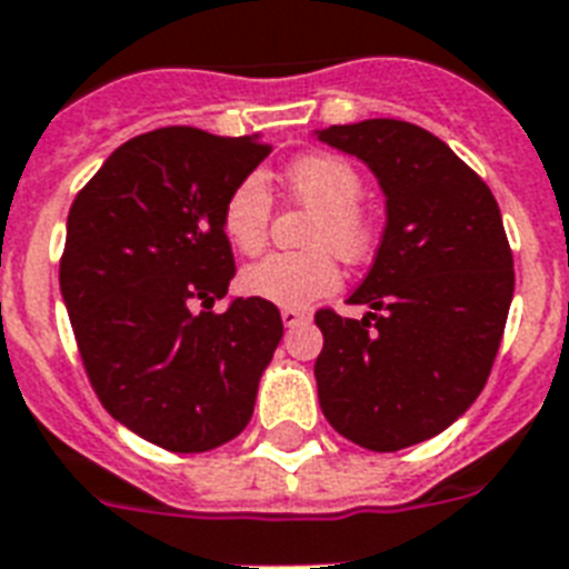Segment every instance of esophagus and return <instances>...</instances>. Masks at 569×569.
Returning <instances> with one entry per match:
<instances>
[{"mask_svg": "<svg viewBox=\"0 0 569 569\" xmlns=\"http://www.w3.org/2000/svg\"><path fill=\"white\" fill-rule=\"evenodd\" d=\"M281 320H284V326H299V322L308 320V313L299 311V308H281Z\"/></svg>", "mask_w": 569, "mask_h": 569, "instance_id": "1", "label": "esophagus"}]
</instances>
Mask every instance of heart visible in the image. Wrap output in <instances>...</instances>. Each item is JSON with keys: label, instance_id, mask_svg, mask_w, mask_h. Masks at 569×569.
Returning a JSON list of instances; mask_svg holds the SVG:
<instances>
[{"label": "heart", "instance_id": "heart-1", "mask_svg": "<svg viewBox=\"0 0 569 569\" xmlns=\"http://www.w3.org/2000/svg\"><path fill=\"white\" fill-rule=\"evenodd\" d=\"M284 184L299 202L317 211L308 229V252H276L252 263L240 276L249 297L281 308H306L313 299L338 290L340 270L329 249L358 261L372 247V222L361 208L363 179L347 158L311 152L284 167ZM270 190L258 176H249L231 190L222 206V231L231 247L256 256L267 243Z\"/></svg>", "mask_w": 569, "mask_h": 569}]
</instances>
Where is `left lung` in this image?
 <instances>
[{
    "mask_svg": "<svg viewBox=\"0 0 569 569\" xmlns=\"http://www.w3.org/2000/svg\"><path fill=\"white\" fill-rule=\"evenodd\" d=\"M313 138L367 163L388 213L349 297L370 311L313 317L320 408L358 447L397 452L449 429L481 393L515 299V258L490 188L431 131L363 120Z\"/></svg>",
    "mask_w": 569,
    "mask_h": 569,
    "instance_id": "8db88e82",
    "label": "left lung"
}]
</instances>
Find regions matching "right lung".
<instances>
[{
    "label": "right lung",
    "instance_id": "add662e5",
    "mask_svg": "<svg viewBox=\"0 0 569 569\" xmlns=\"http://www.w3.org/2000/svg\"><path fill=\"white\" fill-rule=\"evenodd\" d=\"M270 147L158 129L113 149L67 217L61 297L81 361L113 420L170 452H208L247 429L281 313L231 299L222 206ZM206 307V312H197Z\"/></svg>",
    "mask_w": 569,
    "mask_h": 569
}]
</instances>
